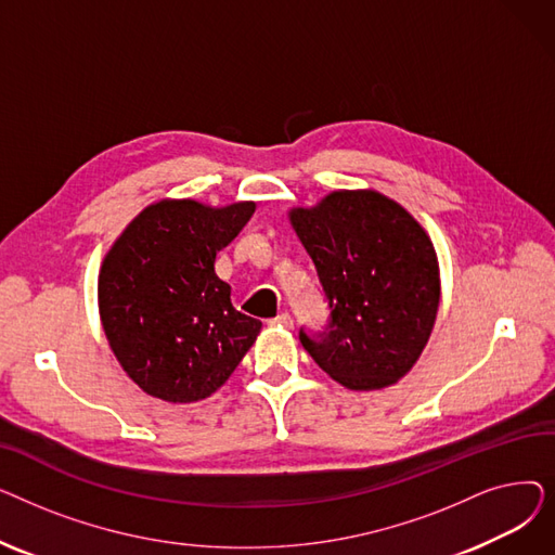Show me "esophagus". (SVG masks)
Wrapping results in <instances>:
<instances>
[{
    "instance_id": "esophagus-1",
    "label": "esophagus",
    "mask_w": 555,
    "mask_h": 555,
    "mask_svg": "<svg viewBox=\"0 0 555 555\" xmlns=\"http://www.w3.org/2000/svg\"><path fill=\"white\" fill-rule=\"evenodd\" d=\"M293 314L289 312H281L274 319H270V326H281V328H293Z\"/></svg>"
}]
</instances>
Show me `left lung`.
<instances>
[{"mask_svg":"<svg viewBox=\"0 0 555 555\" xmlns=\"http://www.w3.org/2000/svg\"><path fill=\"white\" fill-rule=\"evenodd\" d=\"M289 222L331 310L322 331H299L310 358L356 391L400 380L439 310V260L423 227L375 191H335Z\"/></svg>","mask_w":555,"mask_h":555,"instance_id":"1","label":"left lung"}]
</instances>
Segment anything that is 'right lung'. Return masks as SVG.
I'll list each match as a JSON object with an SVG mask.
<instances>
[{"label": "right lung", "mask_w": 555, "mask_h": 555, "mask_svg": "<svg viewBox=\"0 0 555 555\" xmlns=\"http://www.w3.org/2000/svg\"><path fill=\"white\" fill-rule=\"evenodd\" d=\"M256 209L162 199L143 209L107 251L99 276L101 322L132 380L155 398L195 402L236 371L260 322L231 304L216 254Z\"/></svg>", "instance_id": "add662e5"}]
</instances>
